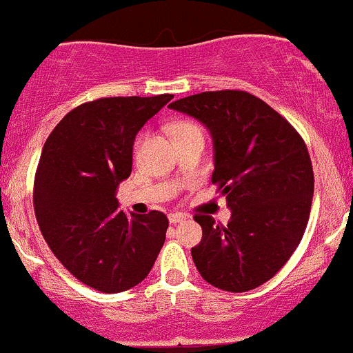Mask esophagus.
Listing matches in <instances>:
<instances>
[{"mask_svg":"<svg viewBox=\"0 0 353 353\" xmlns=\"http://www.w3.org/2000/svg\"><path fill=\"white\" fill-rule=\"evenodd\" d=\"M186 219H188V216L183 215V213H170V215H169V222L170 223H181V222H184Z\"/></svg>","mask_w":353,"mask_h":353,"instance_id":"1","label":"esophagus"}]
</instances>
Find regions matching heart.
Here are the masks:
<instances>
[{"label":"heart","instance_id":"obj_1","mask_svg":"<svg viewBox=\"0 0 353 353\" xmlns=\"http://www.w3.org/2000/svg\"><path fill=\"white\" fill-rule=\"evenodd\" d=\"M194 131H199V128L191 121H179L172 126V133L174 137H181V134H188V133H194Z\"/></svg>","mask_w":353,"mask_h":353}]
</instances>
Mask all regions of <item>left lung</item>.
<instances>
[{
  "label": "left lung",
  "instance_id": "obj_1",
  "mask_svg": "<svg viewBox=\"0 0 353 353\" xmlns=\"http://www.w3.org/2000/svg\"><path fill=\"white\" fill-rule=\"evenodd\" d=\"M170 109L210 130L212 183L225 194L229 223L196 213L201 243L191 249L199 275L227 292H248L280 272L301 243L311 213L314 172L301 134L275 109L244 90L201 92Z\"/></svg>",
  "mask_w": 353,
  "mask_h": 353
}]
</instances>
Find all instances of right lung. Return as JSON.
Listing matches in <instances>:
<instances>
[{"instance_id":"right-lung-1","label":"right lung","mask_w":353,"mask_h":353,"mask_svg":"<svg viewBox=\"0 0 353 353\" xmlns=\"http://www.w3.org/2000/svg\"><path fill=\"white\" fill-rule=\"evenodd\" d=\"M172 94L104 97L66 114L42 148L34 210L52 254L85 285L128 290L150 273L165 241L162 212L128 216L116 188L131 174L134 137Z\"/></svg>"}]
</instances>
